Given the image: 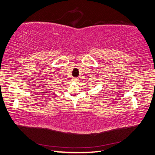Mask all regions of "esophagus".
Listing matches in <instances>:
<instances>
[{
  "label": "esophagus",
  "mask_w": 155,
  "mask_h": 155,
  "mask_svg": "<svg viewBox=\"0 0 155 155\" xmlns=\"http://www.w3.org/2000/svg\"><path fill=\"white\" fill-rule=\"evenodd\" d=\"M79 80H80V79L78 78H72V81H74V82H78Z\"/></svg>",
  "instance_id": "esophagus-1"
}]
</instances>
